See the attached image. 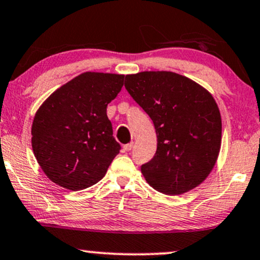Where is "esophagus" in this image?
<instances>
[{"label":"esophagus","instance_id":"obj_1","mask_svg":"<svg viewBox=\"0 0 260 260\" xmlns=\"http://www.w3.org/2000/svg\"><path fill=\"white\" fill-rule=\"evenodd\" d=\"M133 148H134V142H130V143H127V145L123 146L124 152H129V150H131Z\"/></svg>","mask_w":260,"mask_h":260}]
</instances>
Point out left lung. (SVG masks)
I'll list each match as a JSON object with an SVG mask.
<instances>
[{"instance_id":"1","label":"left lung","mask_w":260,"mask_h":260,"mask_svg":"<svg viewBox=\"0 0 260 260\" xmlns=\"http://www.w3.org/2000/svg\"><path fill=\"white\" fill-rule=\"evenodd\" d=\"M125 88L155 127V155L141 166L147 183L166 195L200 185L216 165L222 143V118L211 92L170 71L126 75Z\"/></svg>"}]
</instances>
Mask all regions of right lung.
<instances>
[{
    "label": "right lung",
    "mask_w": 260,
    "mask_h": 260,
    "mask_svg": "<svg viewBox=\"0 0 260 260\" xmlns=\"http://www.w3.org/2000/svg\"><path fill=\"white\" fill-rule=\"evenodd\" d=\"M123 84L124 75L84 72L40 106L32 121L31 145L50 181L76 191L91 187L106 175L120 149L107 105Z\"/></svg>",
    "instance_id": "right-lung-1"
}]
</instances>
